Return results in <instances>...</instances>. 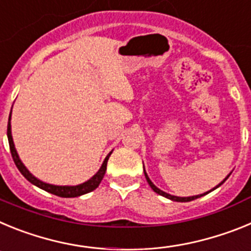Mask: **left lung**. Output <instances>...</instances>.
<instances>
[{"instance_id":"left-lung-1","label":"left lung","mask_w":251,"mask_h":251,"mask_svg":"<svg viewBox=\"0 0 251 251\" xmlns=\"http://www.w3.org/2000/svg\"><path fill=\"white\" fill-rule=\"evenodd\" d=\"M145 176H146V179H147L148 185L151 186V188H152L153 191L156 192V194L161 195V196H163V197H167V199H170V200H172V201H177V202H187V201H192V200H195V199H199V197H201V196H205V195H207L208 192L214 191L215 188L220 187V186L223 185L224 182H225L226 179L229 178V176H230V175H229V176H227V177H226L225 179H224L223 182H221V183H219V185H217L216 187H215V188H212V190H210V191H208V192H205V194H201V195H197V196H191V197H178V196H174V195H170V194H167V192L162 191V190H159L158 187H156V186L153 185V182H152V181H151V179H150V177H148V175L146 174V171H145Z\"/></svg>"}]
</instances>
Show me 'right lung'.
<instances>
[{"instance_id": "add662e5", "label": "right lung", "mask_w": 251, "mask_h": 251, "mask_svg": "<svg viewBox=\"0 0 251 251\" xmlns=\"http://www.w3.org/2000/svg\"><path fill=\"white\" fill-rule=\"evenodd\" d=\"M12 112V110H11ZM11 113H10V117H8V124H7V138H8V145H10V151H11V154H12V158L13 162H15V165L16 167L19 168V171L22 174V176L25 177L27 181H30L32 185L37 186L41 190H45V191L50 192L52 195H56V196L60 197H77V196H81V195H85L88 192H92L93 190L98 187L99 183L101 182V179H103L104 175H105V171H106V163H108V159H109V156L112 154V152L105 157L104 159L103 165L101 167L99 168V171L94 176L92 177L90 179H88L86 182L80 183V185H76V186H56V185H51V183H46L43 182V181H40L39 178L34 176V175L30 174V171L24 166V163L21 162L20 159L19 154L16 152V148H15V145H13V139H12V134H11Z\"/></svg>"}]
</instances>
